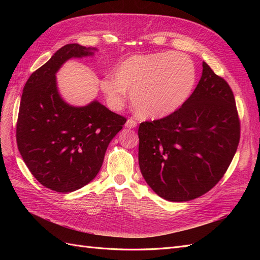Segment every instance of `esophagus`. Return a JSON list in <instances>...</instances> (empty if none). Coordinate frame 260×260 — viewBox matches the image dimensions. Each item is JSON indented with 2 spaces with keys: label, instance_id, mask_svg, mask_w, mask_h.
I'll use <instances>...</instances> for the list:
<instances>
[{
  "label": "esophagus",
  "instance_id": "esophagus-1",
  "mask_svg": "<svg viewBox=\"0 0 260 260\" xmlns=\"http://www.w3.org/2000/svg\"><path fill=\"white\" fill-rule=\"evenodd\" d=\"M137 124H138V122L136 119H133V118H129L127 122H125V127L129 129H132V128H136Z\"/></svg>",
  "mask_w": 260,
  "mask_h": 260
}]
</instances>
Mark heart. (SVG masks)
Returning <instances> with one entry per match:
<instances>
[{"label":"heart","mask_w":260,"mask_h":260,"mask_svg":"<svg viewBox=\"0 0 260 260\" xmlns=\"http://www.w3.org/2000/svg\"><path fill=\"white\" fill-rule=\"evenodd\" d=\"M196 83V68L184 54L162 52L135 55L117 66L115 77L101 80V89L115 108L127 92L136 112L144 118H162L182 106Z\"/></svg>","instance_id":"obj_1"}]
</instances>
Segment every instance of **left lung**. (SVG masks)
Listing matches in <instances>:
<instances>
[{
	"instance_id": "8db88e82",
	"label": "left lung",
	"mask_w": 260,
	"mask_h": 260,
	"mask_svg": "<svg viewBox=\"0 0 260 260\" xmlns=\"http://www.w3.org/2000/svg\"><path fill=\"white\" fill-rule=\"evenodd\" d=\"M241 124L233 92L205 61L185 103L161 119L139 127V165L160 198L187 202L210 191L229 168Z\"/></svg>"
}]
</instances>
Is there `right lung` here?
<instances>
[{
	"label": "right lung",
	"mask_w": 260,
	"mask_h": 260,
	"mask_svg": "<svg viewBox=\"0 0 260 260\" xmlns=\"http://www.w3.org/2000/svg\"><path fill=\"white\" fill-rule=\"evenodd\" d=\"M90 48L66 44L31 74L21 95L16 125L19 153L32 176L55 192L69 193L96 177L109 142L127 121L98 101L83 107L65 103L56 88L59 67Z\"/></svg>",
	"instance_id": "add662e5"
}]
</instances>
